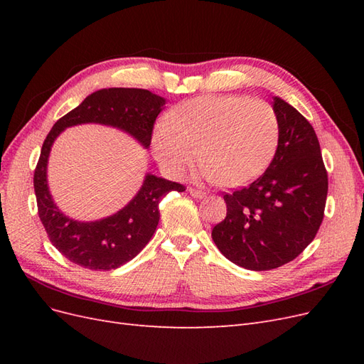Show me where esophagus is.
I'll list each match as a JSON object with an SVG mask.
<instances>
[{"label": "esophagus", "mask_w": 364, "mask_h": 364, "mask_svg": "<svg viewBox=\"0 0 364 364\" xmlns=\"http://www.w3.org/2000/svg\"><path fill=\"white\" fill-rule=\"evenodd\" d=\"M188 193H190V196H193V197H194V199H203V197L206 196V193H205V191L196 190V188H190V190H188Z\"/></svg>", "instance_id": "esophagus-1"}]
</instances>
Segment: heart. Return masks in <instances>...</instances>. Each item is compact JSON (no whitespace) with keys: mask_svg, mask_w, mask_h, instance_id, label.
Wrapping results in <instances>:
<instances>
[{"mask_svg":"<svg viewBox=\"0 0 364 364\" xmlns=\"http://www.w3.org/2000/svg\"><path fill=\"white\" fill-rule=\"evenodd\" d=\"M279 139L274 109L240 95L196 97L176 106L153 138L162 167L181 176L199 158L209 182L240 186L269 167Z\"/></svg>","mask_w":364,"mask_h":364,"instance_id":"1","label":"heart"}]
</instances>
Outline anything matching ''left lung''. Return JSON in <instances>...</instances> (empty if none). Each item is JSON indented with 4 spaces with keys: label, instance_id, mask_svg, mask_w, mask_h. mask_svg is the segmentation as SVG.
Masks as SVG:
<instances>
[{
    "label": "left lung",
    "instance_id": "left-lung-1",
    "mask_svg": "<svg viewBox=\"0 0 364 364\" xmlns=\"http://www.w3.org/2000/svg\"><path fill=\"white\" fill-rule=\"evenodd\" d=\"M279 139L266 173L225 194L226 217L213 229L218 250L240 267L272 270L293 261L323 220L328 174L313 126L279 97L272 103Z\"/></svg>",
    "mask_w": 364,
    "mask_h": 364
}]
</instances>
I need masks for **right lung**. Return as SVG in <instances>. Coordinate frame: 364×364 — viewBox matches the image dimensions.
I'll return each instance as SVG.
<instances>
[{
    "mask_svg": "<svg viewBox=\"0 0 364 364\" xmlns=\"http://www.w3.org/2000/svg\"><path fill=\"white\" fill-rule=\"evenodd\" d=\"M164 97L136 87H107L87 95L47 135L35 170V193L39 218L48 238L65 258L91 270H114L134 259L146 247L159 223V202L170 191L185 186L147 173L141 188L115 214L80 222L68 217L54 203L48 188L47 168L54 141L65 129L79 124H103L123 130L149 149L153 123L164 109Z\"/></svg>",
    "mask_w": 364,
    "mask_h": 364,
    "instance_id": "1",
    "label": "right lung"
}]
</instances>
